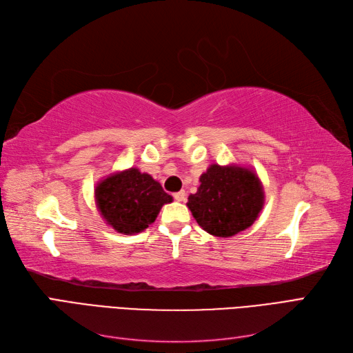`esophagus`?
I'll use <instances>...</instances> for the list:
<instances>
[{
  "label": "esophagus",
  "instance_id": "34e87169",
  "mask_svg": "<svg viewBox=\"0 0 353 353\" xmlns=\"http://www.w3.org/2000/svg\"><path fill=\"white\" fill-rule=\"evenodd\" d=\"M174 199H175L176 201H185V200H187V193H185L184 190H183V191H178V193L174 194Z\"/></svg>",
  "mask_w": 353,
  "mask_h": 353
}]
</instances>
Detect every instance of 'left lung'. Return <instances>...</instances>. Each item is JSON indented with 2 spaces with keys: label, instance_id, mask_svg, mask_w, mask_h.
I'll return each mask as SVG.
<instances>
[{
  "label": "left lung",
  "instance_id": "8db88e82",
  "mask_svg": "<svg viewBox=\"0 0 353 353\" xmlns=\"http://www.w3.org/2000/svg\"><path fill=\"white\" fill-rule=\"evenodd\" d=\"M265 193L259 176L239 165L213 163L200 176L187 206L199 225L215 237H232L259 216Z\"/></svg>",
  "mask_w": 353,
  "mask_h": 353
}]
</instances>
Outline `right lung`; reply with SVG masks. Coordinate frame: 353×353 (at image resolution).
I'll return each instance as SVG.
<instances>
[{
    "label": "right lung",
    "instance_id": "right-lung-1",
    "mask_svg": "<svg viewBox=\"0 0 353 353\" xmlns=\"http://www.w3.org/2000/svg\"><path fill=\"white\" fill-rule=\"evenodd\" d=\"M172 200L157 181L137 168L112 174L95 187V203L105 223L125 236L144 231Z\"/></svg>",
    "mask_w": 353,
    "mask_h": 353
}]
</instances>
